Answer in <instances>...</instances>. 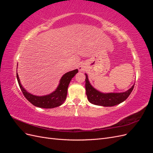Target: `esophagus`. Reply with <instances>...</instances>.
Wrapping results in <instances>:
<instances>
[{"instance_id": "1", "label": "esophagus", "mask_w": 153, "mask_h": 153, "mask_svg": "<svg viewBox=\"0 0 153 153\" xmlns=\"http://www.w3.org/2000/svg\"><path fill=\"white\" fill-rule=\"evenodd\" d=\"M78 69L81 71H83L84 70V68H83L82 66H79V68H78Z\"/></svg>"}]
</instances>
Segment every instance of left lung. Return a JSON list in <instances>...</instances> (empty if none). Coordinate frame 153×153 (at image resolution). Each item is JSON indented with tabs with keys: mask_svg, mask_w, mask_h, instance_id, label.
<instances>
[{
	"mask_svg": "<svg viewBox=\"0 0 153 153\" xmlns=\"http://www.w3.org/2000/svg\"><path fill=\"white\" fill-rule=\"evenodd\" d=\"M85 90L87 99L92 104L101 106H113L126 100L132 92L134 85L125 92L103 93L92 86L85 73Z\"/></svg>",
	"mask_w": 153,
	"mask_h": 153,
	"instance_id": "obj_1",
	"label": "left lung"
}]
</instances>
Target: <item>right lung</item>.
Instances as JSON below:
<instances>
[{"mask_svg": "<svg viewBox=\"0 0 153 153\" xmlns=\"http://www.w3.org/2000/svg\"><path fill=\"white\" fill-rule=\"evenodd\" d=\"M78 72V70L76 69L64 74L61 77V80H60L59 84L56 89L52 92H51L50 94L44 96H36L27 91L21 84L19 76H18L17 73V70L16 77L21 91L25 97V98L29 102L39 108H53L61 106L65 101L69 83Z\"/></svg>", "mask_w": 153, "mask_h": 153, "instance_id": "right-lung-1", "label": "right lung"}]
</instances>
